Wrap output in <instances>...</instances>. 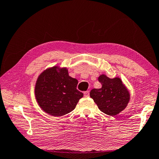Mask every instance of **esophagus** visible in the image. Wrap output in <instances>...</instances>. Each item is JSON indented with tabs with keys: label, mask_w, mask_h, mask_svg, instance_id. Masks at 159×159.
Wrapping results in <instances>:
<instances>
[{
	"label": "esophagus",
	"mask_w": 159,
	"mask_h": 159,
	"mask_svg": "<svg viewBox=\"0 0 159 159\" xmlns=\"http://www.w3.org/2000/svg\"><path fill=\"white\" fill-rule=\"evenodd\" d=\"M84 96H85V97H88V96H89V92L86 91L84 92Z\"/></svg>",
	"instance_id": "34e87169"
}]
</instances>
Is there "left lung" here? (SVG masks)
I'll list each match as a JSON object with an SVG mask.
<instances>
[{"label":"left lung","instance_id":"8db88e82","mask_svg":"<svg viewBox=\"0 0 159 159\" xmlns=\"http://www.w3.org/2000/svg\"><path fill=\"white\" fill-rule=\"evenodd\" d=\"M101 83L100 89H93L91 97L102 112L110 116L120 113L127 106L129 101V93L119 78L110 79L104 74L98 77Z\"/></svg>","mask_w":159,"mask_h":159}]
</instances>
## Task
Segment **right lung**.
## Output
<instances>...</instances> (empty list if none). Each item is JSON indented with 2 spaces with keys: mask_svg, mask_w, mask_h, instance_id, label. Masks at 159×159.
<instances>
[{
  "mask_svg": "<svg viewBox=\"0 0 159 159\" xmlns=\"http://www.w3.org/2000/svg\"><path fill=\"white\" fill-rule=\"evenodd\" d=\"M78 80L68 74L66 68L58 71L53 67L40 74L35 87L36 98L46 113L61 116L75 109L83 94L76 89Z\"/></svg>",
  "mask_w": 159,
  "mask_h": 159,
  "instance_id": "1",
  "label": "right lung"
}]
</instances>
